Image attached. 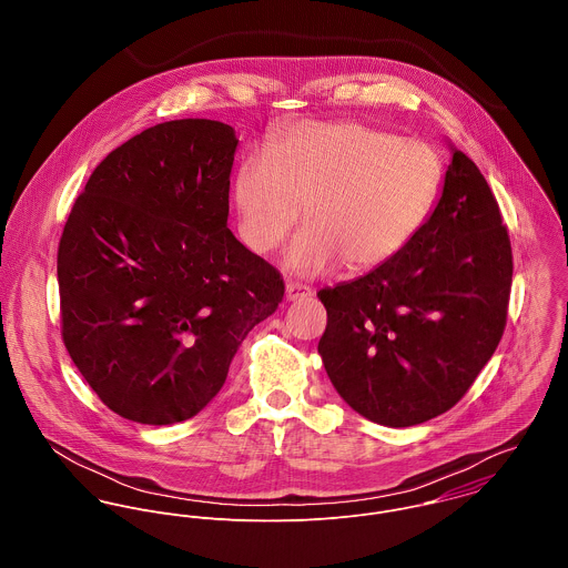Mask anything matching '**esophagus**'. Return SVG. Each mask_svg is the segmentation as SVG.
<instances>
[{"instance_id":"obj_1","label":"esophagus","mask_w":568,"mask_h":568,"mask_svg":"<svg viewBox=\"0 0 568 568\" xmlns=\"http://www.w3.org/2000/svg\"><path fill=\"white\" fill-rule=\"evenodd\" d=\"M313 295V288L306 286V284H297V282H288L286 284V300L288 302H297L302 297H311Z\"/></svg>"}]
</instances>
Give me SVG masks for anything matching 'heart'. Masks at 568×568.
I'll use <instances>...</instances> for the list:
<instances>
[{
	"mask_svg": "<svg viewBox=\"0 0 568 568\" xmlns=\"http://www.w3.org/2000/svg\"><path fill=\"white\" fill-rule=\"evenodd\" d=\"M444 165L435 149L363 122H302L251 153L234 174L239 236L268 255L297 227H308L286 253L297 275L336 264L369 273L394 260L426 223Z\"/></svg>",
	"mask_w": 568,
	"mask_h": 568,
	"instance_id": "1",
	"label": "heart"
}]
</instances>
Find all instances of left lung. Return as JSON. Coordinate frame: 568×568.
Wrapping results in <instances>:
<instances>
[{
	"instance_id": "obj_1",
	"label": "left lung",
	"mask_w": 568,
	"mask_h": 568,
	"mask_svg": "<svg viewBox=\"0 0 568 568\" xmlns=\"http://www.w3.org/2000/svg\"><path fill=\"white\" fill-rule=\"evenodd\" d=\"M511 244L486 176L453 153L442 199L417 236L367 275L320 291V354L338 396L403 428L457 405L507 324Z\"/></svg>"
}]
</instances>
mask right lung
Masks as SVG:
<instances>
[{
  "instance_id": "1",
  "label": "right lung",
  "mask_w": 568,
  "mask_h": 568,
  "mask_svg": "<svg viewBox=\"0 0 568 568\" xmlns=\"http://www.w3.org/2000/svg\"><path fill=\"white\" fill-rule=\"evenodd\" d=\"M236 146L216 120L151 126L95 165L68 216L57 255L63 343L126 419L196 415L284 297L280 271L227 227Z\"/></svg>"
}]
</instances>
